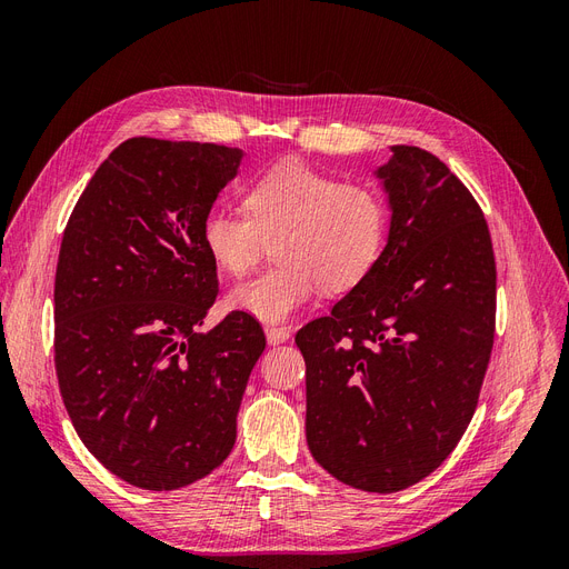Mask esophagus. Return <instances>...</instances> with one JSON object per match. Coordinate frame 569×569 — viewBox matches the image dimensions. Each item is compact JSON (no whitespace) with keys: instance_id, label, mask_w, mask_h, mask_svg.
<instances>
[{"instance_id":"1","label":"esophagus","mask_w":569,"mask_h":569,"mask_svg":"<svg viewBox=\"0 0 569 569\" xmlns=\"http://www.w3.org/2000/svg\"><path fill=\"white\" fill-rule=\"evenodd\" d=\"M289 330L287 327H266V339H268V343L270 347H278V343H284V341H289Z\"/></svg>"}]
</instances>
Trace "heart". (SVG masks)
<instances>
[{
	"label": "heart",
	"instance_id": "b5f03b06",
	"mask_svg": "<svg viewBox=\"0 0 569 569\" xmlns=\"http://www.w3.org/2000/svg\"><path fill=\"white\" fill-rule=\"evenodd\" d=\"M246 213L211 209L201 242L220 270L242 274L272 239L278 263L232 289L230 308L261 322H284L316 297L363 282L387 242L385 197L306 163H282L247 187Z\"/></svg>",
	"mask_w": 569,
	"mask_h": 569
}]
</instances>
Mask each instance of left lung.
<instances>
[{
    "instance_id": "obj_1",
    "label": "left lung",
    "mask_w": 569,
    "mask_h": 569,
    "mask_svg": "<svg viewBox=\"0 0 569 569\" xmlns=\"http://www.w3.org/2000/svg\"><path fill=\"white\" fill-rule=\"evenodd\" d=\"M389 201L380 261L297 332L306 441L343 485H418L468 429L489 366L496 263L485 213L443 161L393 144L375 168Z\"/></svg>"
}]
</instances>
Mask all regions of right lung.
Wrapping results in <instances>:
<instances>
[{
    "instance_id": "obj_1",
    "label": "right lung",
    "mask_w": 569,
    "mask_h": 569,
    "mask_svg": "<svg viewBox=\"0 0 569 569\" xmlns=\"http://www.w3.org/2000/svg\"><path fill=\"white\" fill-rule=\"evenodd\" d=\"M242 149L132 137L68 218L54 280V363L78 437L132 487L173 491L232 451L249 375L266 349L232 311L199 335L218 297L203 216Z\"/></svg>"
}]
</instances>
